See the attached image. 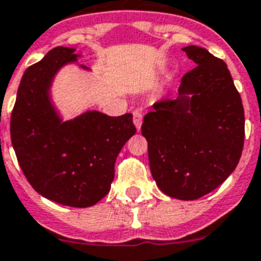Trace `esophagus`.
<instances>
[{"label": "esophagus", "instance_id": "34e87169", "mask_svg": "<svg viewBox=\"0 0 261 261\" xmlns=\"http://www.w3.org/2000/svg\"><path fill=\"white\" fill-rule=\"evenodd\" d=\"M142 119H144V115H142V112L141 111H134V113H133V122H134L135 127L137 128H141V124H142Z\"/></svg>", "mask_w": 261, "mask_h": 261}]
</instances>
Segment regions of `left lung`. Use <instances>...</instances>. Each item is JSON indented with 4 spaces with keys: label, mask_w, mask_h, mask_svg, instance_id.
Wrapping results in <instances>:
<instances>
[{
    "label": "left lung",
    "mask_w": 261,
    "mask_h": 261,
    "mask_svg": "<svg viewBox=\"0 0 261 261\" xmlns=\"http://www.w3.org/2000/svg\"><path fill=\"white\" fill-rule=\"evenodd\" d=\"M182 50L197 67L184 75L176 98L153 104L141 131L159 189L189 201L215 190L236 170L245 116L223 60L194 45Z\"/></svg>",
    "instance_id": "8db88e82"
}]
</instances>
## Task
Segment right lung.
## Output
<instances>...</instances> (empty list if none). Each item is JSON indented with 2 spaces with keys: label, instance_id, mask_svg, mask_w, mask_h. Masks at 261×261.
Returning <instances> with one entry per match:
<instances>
[{
  "label": "right lung",
  "instance_id": "obj_1",
  "mask_svg": "<svg viewBox=\"0 0 261 261\" xmlns=\"http://www.w3.org/2000/svg\"><path fill=\"white\" fill-rule=\"evenodd\" d=\"M73 51L55 47L25 69L12 111L11 139L35 192L61 205L86 208L108 194L117 154L137 128L131 113L113 117L87 111L63 122L50 86L61 67L77 61Z\"/></svg>",
  "mask_w": 261,
  "mask_h": 261
}]
</instances>
